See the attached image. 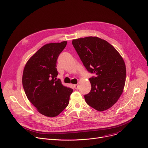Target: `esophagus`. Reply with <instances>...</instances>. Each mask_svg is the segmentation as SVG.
Instances as JSON below:
<instances>
[{
  "mask_svg": "<svg viewBox=\"0 0 148 148\" xmlns=\"http://www.w3.org/2000/svg\"><path fill=\"white\" fill-rule=\"evenodd\" d=\"M74 87L75 89H78V84H75V85H74Z\"/></svg>",
  "mask_w": 148,
  "mask_h": 148,
  "instance_id": "1",
  "label": "esophagus"
}]
</instances>
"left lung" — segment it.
<instances>
[{
    "label": "left lung",
    "mask_w": 148,
    "mask_h": 148,
    "mask_svg": "<svg viewBox=\"0 0 148 148\" xmlns=\"http://www.w3.org/2000/svg\"><path fill=\"white\" fill-rule=\"evenodd\" d=\"M72 44L83 64L95 76L90 78L87 103L98 111L111 108L121 95L126 80L124 61L108 42L97 37L73 40Z\"/></svg>",
    "instance_id": "1"
}]
</instances>
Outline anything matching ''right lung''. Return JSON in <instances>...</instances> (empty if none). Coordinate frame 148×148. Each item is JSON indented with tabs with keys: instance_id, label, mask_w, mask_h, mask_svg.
I'll list each match as a JSON object with an SVG mask.
<instances>
[{
	"instance_id": "1",
	"label": "right lung",
	"mask_w": 148,
	"mask_h": 148,
	"mask_svg": "<svg viewBox=\"0 0 148 148\" xmlns=\"http://www.w3.org/2000/svg\"><path fill=\"white\" fill-rule=\"evenodd\" d=\"M67 41L49 43L41 47L27 62L22 83L28 99L42 115L55 117L69 105L73 90L63 86L60 79L57 60Z\"/></svg>"
}]
</instances>
